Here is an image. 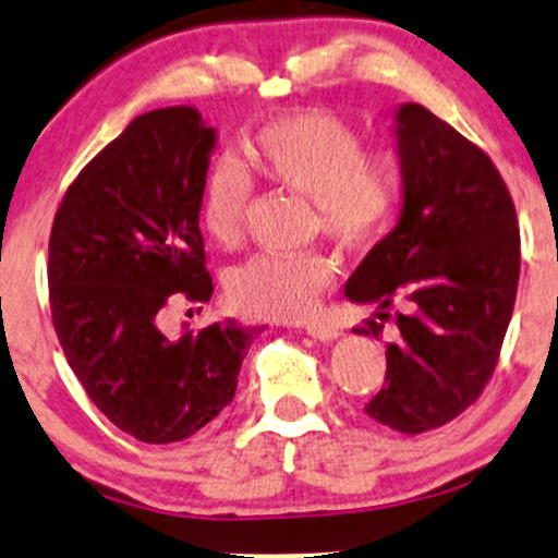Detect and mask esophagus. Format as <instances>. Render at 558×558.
<instances>
[{
  "mask_svg": "<svg viewBox=\"0 0 558 558\" xmlns=\"http://www.w3.org/2000/svg\"><path fill=\"white\" fill-rule=\"evenodd\" d=\"M305 331L311 333V337L320 339V342H329V339H337L339 337V329L333 324H324V320H311V324L305 326Z\"/></svg>",
  "mask_w": 558,
  "mask_h": 558,
  "instance_id": "34e87169",
  "label": "esophagus"
}]
</instances>
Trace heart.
<instances>
[{
	"instance_id": "b5f03b06",
	"label": "heart",
	"mask_w": 558,
	"mask_h": 558,
	"mask_svg": "<svg viewBox=\"0 0 558 558\" xmlns=\"http://www.w3.org/2000/svg\"><path fill=\"white\" fill-rule=\"evenodd\" d=\"M240 163L221 159L206 174L201 225L216 245L238 247L253 198V180L311 198V229L365 251L395 227L408 193V169L395 148L363 150V137L326 109L274 117L240 143ZM324 253L255 255L227 279V298L247 318L294 320L313 313L331 287Z\"/></svg>"
}]
</instances>
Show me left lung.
Wrapping results in <instances>:
<instances>
[{
	"label": "left lung",
	"instance_id": "8db88e82",
	"mask_svg": "<svg viewBox=\"0 0 558 558\" xmlns=\"http://www.w3.org/2000/svg\"><path fill=\"white\" fill-rule=\"evenodd\" d=\"M408 193L399 225L347 281L376 303L357 331L381 337L395 313L376 423L417 436L477 402L499 365L520 284V227L490 156L421 104L397 114Z\"/></svg>",
	"mask_w": 558,
	"mask_h": 558
}]
</instances>
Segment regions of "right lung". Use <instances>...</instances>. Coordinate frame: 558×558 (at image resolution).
Instances as JSON below:
<instances>
[{
	"label": "right lung",
	"instance_id": "obj_1",
	"mask_svg": "<svg viewBox=\"0 0 558 558\" xmlns=\"http://www.w3.org/2000/svg\"><path fill=\"white\" fill-rule=\"evenodd\" d=\"M214 130L190 107L135 117L72 180L49 238L51 324L101 415L143 444H174L232 402L255 329L219 320L180 339L163 313L208 303L198 227Z\"/></svg>",
	"mask_w": 558,
	"mask_h": 558
}]
</instances>
